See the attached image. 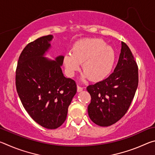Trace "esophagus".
Listing matches in <instances>:
<instances>
[{"label": "esophagus", "mask_w": 155, "mask_h": 155, "mask_svg": "<svg viewBox=\"0 0 155 155\" xmlns=\"http://www.w3.org/2000/svg\"><path fill=\"white\" fill-rule=\"evenodd\" d=\"M83 88L82 87H81V86H79V85H77V91H78V92H80V91H83Z\"/></svg>", "instance_id": "obj_1"}]
</instances>
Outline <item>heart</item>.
Returning a JSON list of instances; mask_svg holds the SVG:
<instances>
[{"mask_svg":"<svg viewBox=\"0 0 155 155\" xmlns=\"http://www.w3.org/2000/svg\"><path fill=\"white\" fill-rule=\"evenodd\" d=\"M115 60L114 50L101 39L86 38L76 42L72 54L64 57L67 73L73 76L79 70L81 64L84 71L82 79L90 78L94 82L104 80L111 73Z\"/></svg>","mask_w":155,"mask_h":155,"instance_id":"obj_1","label":"heart"}]
</instances>
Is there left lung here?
Wrapping results in <instances>:
<instances>
[{
	"instance_id": "obj_1",
	"label": "left lung",
	"mask_w": 155,
	"mask_h": 155,
	"mask_svg": "<svg viewBox=\"0 0 155 155\" xmlns=\"http://www.w3.org/2000/svg\"><path fill=\"white\" fill-rule=\"evenodd\" d=\"M138 67L130 48L122 41L118 62L108 78L87 87L91 96L88 115L101 127H109L124 116L138 86Z\"/></svg>"
}]
</instances>
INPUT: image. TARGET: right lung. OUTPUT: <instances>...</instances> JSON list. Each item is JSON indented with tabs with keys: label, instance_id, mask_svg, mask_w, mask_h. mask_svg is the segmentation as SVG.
<instances>
[{
	"label": "right lung",
	"instance_id": "obj_1",
	"mask_svg": "<svg viewBox=\"0 0 155 155\" xmlns=\"http://www.w3.org/2000/svg\"><path fill=\"white\" fill-rule=\"evenodd\" d=\"M52 35L28 43L21 52L15 71V86L23 107L34 121L48 129H55L66 120L68 109L77 93V84L65 78L61 65L44 57Z\"/></svg>",
	"mask_w": 155,
	"mask_h": 155
}]
</instances>
